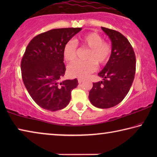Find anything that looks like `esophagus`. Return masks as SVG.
Here are the masks:
<instances>
[{"label": "esophagus", "mask_w": 157, "mask_h": 157, "mask_svg": "<svg viewBox=\"0 0 157 157\" xmlns=\"http://www.w3.org/2000/svg\"><path fill=\"white\" fill-rule=\"evenodd\" d=\"M84 82L83 79H78V83H79V84H82V82Z\"/></svg>", "instance_id": "34e87169"}]
</instances>
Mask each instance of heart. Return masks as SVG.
I'll return each mask as SVG.
<instances>
[{"instance_id":"1","label":"heart","mask_w":157,"mask_h":157,"mask_svg":"<svg viewBox=\"0 0 157 157\" xmlns=\"http://www.w3.org/2000/svg\"><path fill=\"white\" fill-rule=\"evenodd\" d=\"M77 44L82 48L89 49L85 59L86 61H76L68 66V75L78 78H86L96 70V63L99 66L107 63L111 54V45L103 41L102 36L95 33H90L74 41L65 44L63 50L64 59L71 62L77 57Z\"/></svg>"}]
</instances>
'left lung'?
<instances>
[{
  "label": "left lung",
  "mask_w": 157,
  "mask_h": 157,
  "mask_svg": "<svg viewBox=\"0 0 157 157\" xmlns=\"http://www.w3.org/2000/svg\"><path fill=\"white\" fill-rule=\"evenodd\" d=\"M111 41V54L104 68L98 73L102 81L93 83L89 98L100 109L119 104L128 94L136 71V57L131 44L118 31L101 27Z\"/></svg>",
  "instance_id": "8db88e82"
}]
</instances>
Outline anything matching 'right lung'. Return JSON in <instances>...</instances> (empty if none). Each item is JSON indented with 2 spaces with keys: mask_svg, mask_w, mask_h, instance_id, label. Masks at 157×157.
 <instances>
[{
  "mask_svg": "<svg viewBox=\"0 0 157 157\" xmlns=\"http://www.w3.org/2000/svg\"><path fill=\"white\" fill-rule=\"evenodd\" d=\"M81 30V28L52 29L34 37L26 48L21 63L23 83L33 100L44 109L65 108L71 91L78 86L77 79L59 81L66 71L63 48Z\"/></svg>",
  "mask_w": 157,
  "mask_h": 157,
  "instance_id": "obj_1",
  "label": "right lung"
}]
</instances>
